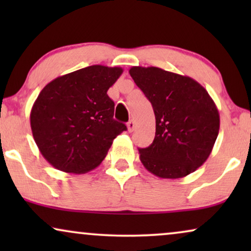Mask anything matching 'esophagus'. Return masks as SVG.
Listing matches in <instances>:
<instances>
[{
  "mask_svg": "<svg viewBox=\"0 0 251 251\" xmlns=\"http://www.w3.org/2000/svg\"><path fill=\"white\" fill-rule=\"evenodd\" d=\"M128 130L130 132H132L133 130H135V126H136V123H135V121H133V120H130V121L128 122Z\"/></svg>",
  "mask_w": 251,
  "mask_h": 251,
  "instance_id": "esophagus-1",
  "label": "esophagus"
}]
</instances>
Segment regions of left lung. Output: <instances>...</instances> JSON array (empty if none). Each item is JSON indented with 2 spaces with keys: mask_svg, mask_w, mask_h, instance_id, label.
I'll list each match as a JSON object with an SVG mask.
<instances>
[{
  "mask_svg": "<svg viewBox=\"0 0 251 251\" xmlns=\"http://www.w3.org/2000/svg\"><path fill=\"white\" fill-rule=\"evenodd\" d=\"M130 75L153 106L155 137L139 157L150 173L176 179L201 167L219 131V113L193 78L159 67H131Z\"/></svg>",
  "mask_w": 251,
  "mask_h": 251,
  "instance_id": "1",
  "label": "left lung"
}]
</instances>
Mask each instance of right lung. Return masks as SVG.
Returning <instances> with one entry per match:
<instances>
[{
	"label": "right lung",
	"instance_id": "obj_1",
	"mask_svg": "<svg viewBox=\"0 0 251 251\" xmlns=\"http://www.w3.org/2000/svg\"><path fill=\"white\" fill-rule=\"evenodd\" d=\"M122 72L121 67L92 65L42 89L30 111V128L51 166L85 174L105 159L113 140L126 130L113 118L114 101L107 95Z\"/></svg>",
	"mask_w": 251,
	"mask_h": 251
}]
</instances>
